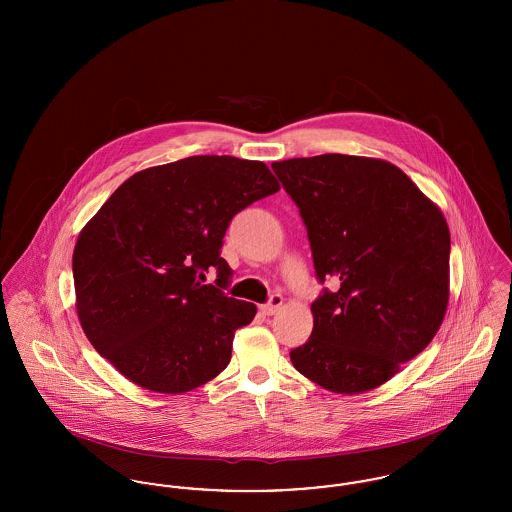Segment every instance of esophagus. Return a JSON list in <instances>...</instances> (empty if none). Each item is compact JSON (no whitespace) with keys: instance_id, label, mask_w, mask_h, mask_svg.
<instances>
[{"instance_id":"esophagus-1","label":"esophagus","mask_w":512,"mask_h":512,"mask_svg":"<svg viewBox=\"0 0 512 512\" xmlns=\"http://www.w3.org/2000/svg\"><path fill=\"white\" fill-rule=\"evenodd\" d=\"M282 303H284V297H282L280 293H272L270 299H268V303L261 305V313L270 317V315H274V313L282 307Z\"/></svg>"}]
</instances>
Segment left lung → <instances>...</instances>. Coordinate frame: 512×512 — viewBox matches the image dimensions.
Returning a JSON list of instances; mask_svg holds the SVG:
<instances>
[{"label": "left lung", "mask_w": 512, "mask_h": 512, "mask_svg": "<svg viewBox=\"0 0 512 512\" xmlns=\"http://www.w3.org/2000/svg\"><path fill=\"white\" fill-rule=\"evenodd\" d=\"M299 207L318 282L297 372L334 393L388 382L436 336L449 301L445 217L382 159L341 153L272 163Z\"/></svg>", "instance_id": "1"}]
</instances>
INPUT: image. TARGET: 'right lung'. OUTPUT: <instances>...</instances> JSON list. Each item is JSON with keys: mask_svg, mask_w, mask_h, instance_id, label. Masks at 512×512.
<instances>
[{"mask_svg": "<svg viewBox=\"0 0 512 512\" xmlns=\"http://www.w3.org/2000/svg\"><path fill=\"white\" fill-rule=\"evenodd\" d=\"M280 190L261 161L195 155L136 172L74 245L76 311L99 355L157 393L195 390L230 363L257 307L222 292L230 220ZM218 272L214 285L204 274Z\"/></svg>", "mask_w": 512, "mask_h": 512, "instance_id": "add662e5", "label": "right lung"}]
</instances>
